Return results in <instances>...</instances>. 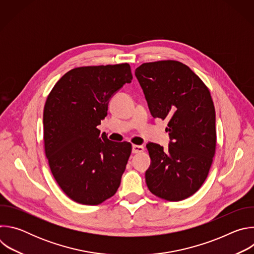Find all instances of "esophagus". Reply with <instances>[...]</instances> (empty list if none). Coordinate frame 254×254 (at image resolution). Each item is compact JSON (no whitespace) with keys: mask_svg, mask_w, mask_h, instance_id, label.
Returning a JSON list of instances; mask_svg holds the SVG:
<instances>
[{"mask_svg":"<svg viewBox=\"0 0 254 254\" xmlns=\"http://www.w3.org/2000/svg\"><path fill=\"white\" fill-rule=\"evenodd\" d=\"M144 151V148L142 146H138V144H133L131 147V152L132 154H137V153H141Z\"/></svg>","mask_w":254,"mask_h":254,"instance_id":"esophagus-1","label":"esophagus"}]
</instances>
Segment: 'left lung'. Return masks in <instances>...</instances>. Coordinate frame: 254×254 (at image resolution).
<instances>
[{
    "instance_id": "obj_1",
    "label": "left lung",
    "mask_w": 254,
    "mask_h": 254,
    "mask_svg": "<svg viewBox=\"0 0 254 254\" xmlns=\"http://www.w3.org/2000/svg\"><path fill=\"white\" fill-rule=\"evenodd\" d=\"M154 118L169 120L168 150L149 142V190L168 201L195 194L206 180L216 148L215 108L207 86L175 60L143 63L134 71Z\"/></svg>"
}]
</instances>
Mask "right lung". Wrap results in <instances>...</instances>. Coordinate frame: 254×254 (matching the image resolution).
Masks as SVG:
<instances>
[{
  "label": "right lung",
  "mask_w": 254,
  "mask_h": 254,
  "mask_svg": "<svg viewBox=\"0 0 254 254\" xmlns=\"http://www.w3.org/2000/svg\"><path fill=\"white\" fill-rule=\"evenodd\" d=\"M132 79L127 63L84 66L65 73L47 97L44 146L57 184L71 199L98 205L116 194L131 153L96 127L110 99Z\"/></svg>",
  "instance_id": "1"
}]
</instances>
